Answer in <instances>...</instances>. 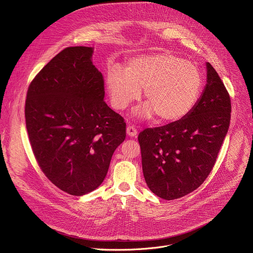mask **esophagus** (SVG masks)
<instances>
[{"label":"esophagus","mask_w":253,"mask_h":253,"mask_svg":"<svg viewBox=\"0 0 253 253\" xmlns=\"http://www.w3.org/2000/svg\"><path fill=\"white\" fill-rule=\"evenodd\" d=\"M126 132H127V135L129 137H136L137 134H138L137 129L135 127H133V126H128L127 129H126Z\"/></svg>","instance_id":"34e87169"}]
</instances>
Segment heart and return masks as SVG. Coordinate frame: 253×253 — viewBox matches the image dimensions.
<instances>
[{
	"instance_id": "obj_1",
	"label": "heart",
	"mask_w": 253,
	"mask_h": 253,
	"mask_svg": "<svg viewBox=\"0 0 253 253\" xmlns=\"http://www.w3.org/2000/svg\"><path fill=\"white\" fill-rule=\"evenodd\" d=\"M106 90L115 109L123 110L141 96L148 103L133 111L136 117L161 122H176L187 116L197 104L203 89V77L192 63L164 52L135 57L126 70L111 66L106 72Z\"/></svg>"
}]
</instances>
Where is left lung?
I'll list each match as a JSON object with an SVG mask.
<instances>
[{"label": "left lung", "instance_id": "8db88e82", "mask_svg": "<svg viewBox=\"0 0 253 253\" xmlns=\"http://www.w3.org/2000/svg\"><path fill=\"white\" fill-rule=\"evenodd\" d=\"M206 72V85L187 116L138 136L147 186L165 200L185 196L204 182L228 132L229 94L209 63Z\"/></svg>", "mask_w": 253, "mask_h": 253}]
</instances>
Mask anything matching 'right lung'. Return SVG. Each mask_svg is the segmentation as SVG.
Wrapping results in <instances>:
<instances>
[{
    "mask_svg": "<svg viewBox=\"0 0 253 253\" xmlns=\"http://www.w3.org/2000/svg\"><path fill=\"white\" fill-rule=\"evenodd\" d=\"M93 47H69L29 86L26 127L34 155L50 181L75 196L99 187L125 140L124 119L104 102Z\"/></svg>",
    "mask_w": 253,
    "mask_h": 253,
    "instance_id": "add662e5",
    "label": "right lung"
}]
</instances>
